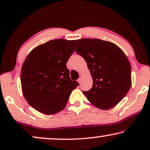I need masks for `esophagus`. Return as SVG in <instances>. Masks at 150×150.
<instances>
[{"label": "esophagus", "instance_id": "1", "mask_svg": "<svg viewBox=\"0 0 150 150\" xmlns=\"http://www.w3.org/2000/svg\"><path fill=\"white\" fill-rule=\"evenodd\" d=\"M78 82H79V84H81V82H82V79H81V78H80V79L78 80Z\"/></svg>", "mask_w": 150, "mask_h": 150}]
</instances>
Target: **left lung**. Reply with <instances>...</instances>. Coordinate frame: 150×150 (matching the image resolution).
I'll return each mask as SVG.
<instances>
[{"mask_svg":"<svg viewBox=\"0 0 150 150\" xmlns=\"http://www.w3.org/2000/svg\"><path fill=\"white\" fill-rule=\"evenodd\" d=\"M75 51L87 63L93 86L83 91L88 101L109 110L125 97L131 86V67L125 53L114 43L97 38L76 40Z\"/></svg>","mask_w":150,"mask_h":150,"instance_id":"obj_1","label":"left lung"}]
</instances>
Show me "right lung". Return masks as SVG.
<instances>
[{
	"label": "right lung",
	"instance_id": "obj_1",
	"mask_svg": "<svg viewBox=\"0 0 150 150\" xmlns=\"http://www.w3.org/2000/svg\"><path fill=\"white\" fill-rule=\"evenodd\" d=\"M75 40L48 41L28 54L21 71V89L28 103L45 114L66 107L71 91L79 85L71 81L66 63L74 51Z\"/></svg>",
	"mask_w": 150,
	"mask_h": 150
}]
</instances>
